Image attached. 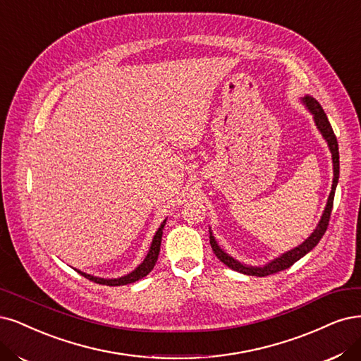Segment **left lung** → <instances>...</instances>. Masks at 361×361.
<instances>
[{"label":"left lung","mask_w":361,"mask_h":361,"mask_svg":"<svg viewBox=\"0 0 361 361\" xmlns=\"http://www.w3.org/2000/svg\"><path fill=\"white\" fill-rule=\"evenodd\" d=\"M303 102L306 104V107L310 110V114L314 115L315 123L318 130L321 131V134L324 135V139L329 143V147L331 151V157H333V171H334V178H333V185H331V192L329 195V202L326 206L324 214L321 216V221L318 224V227L315 228V231L310 234V238H307L302 245H299L294 250L282 254L281 257H278L276 259H273L271 263L266 264L264 267H252V266H246L239 263L238 259L231 258L228 254L224 252L221 247L218 246L216 240L214 239L212 233H210V246L215 252V255L219 258V261H222L224 264L228 266L230 269L245 273V275H251V276H267V275H273V273H278L281 270H285L291 267L297 259H300L303 255H306L309 251H312L314 247L318 245V242L321 240L322 235H324L327 227H329V221H330V215H331V209H333V200H334V191H336V185L339 180V146H338V139L336 135L333 133V128L330 126V122L322 110L321 104L314 100L312 97H305Z\"/></svg>","instance_id":"left-lung-1"}]
</instances>
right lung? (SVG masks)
<instances>
[{
  "label": "right lung",
  "mask_w": 361,
  "mask_h": 361,
  "mask_svg": "<svg viewBox=\"0 0 361 361\" xmlns=\"http://www.w3.org/2000/svg\"><path fill=\"white\" fill-rule=\"evenodd\" d=\"M164 226H166V221L161 224V227L155 233L152 245H151V250H149L146 258L143 259V263L137 269L133 270L131 273H128L127 276H122V278H118V279H103V278H95V276H91V275H86V273L79 271V270H78V273H80V275L85 276L86 279H90V281L97 282V283H102V285H109V287H119V285H127V283H131V282H135V281L145 278L147 273L154 269L157 259H158L159 246H161V238H163V228H164Z\"/></svg>",
  "instance_id": "add662e5"
}]
</instances>
